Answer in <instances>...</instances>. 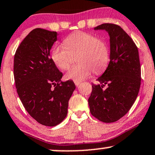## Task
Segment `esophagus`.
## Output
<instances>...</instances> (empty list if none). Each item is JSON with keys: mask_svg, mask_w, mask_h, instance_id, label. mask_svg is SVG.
Here are the masks:
<instances>
[{"mask_svg": "<svg viewBox=\"0 0 155 155\" xmlns=\"http://www.w3.org/2000/svg\"><path fill=\"white\" fill-rule=\"evenodd\" d=\"M74 84H75V85L76 86V87H78V86H79L80 84H81V82H80V81H74Z\"/></svg>", "mask_w": 155, "mask_h": 155, "instance_id": "obj_1", "label": "esophagus"}]
</instances>
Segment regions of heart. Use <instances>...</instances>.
Wrapping results in <instances>:
<instances>
[{"instance_id": "obj_1", "label": "heart", "mask_w": 155, "mask_h": 155, "mask_svg": "<svg viewBox=\"0 0 155 155\" xmlns=\"http://www.w3.org/2000/svg\"><path fill=\"white\" fill-rule=\"evenodd\" d=\"M63 45H55L51 52V59L55 66L62 70L70 66L72 56L78 54L79 64L71 68L65 75L68 80L81 81L91 73L100 74L107 67L110 50L105 41L97 39L90 33L78 31L63 40Z\"/></svg>"}]
</instances>
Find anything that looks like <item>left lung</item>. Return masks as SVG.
I'll use <instances>...</instances> for the list:
<instances>
[{
    "mask_svg": "<svg viewBox=\"0 0 155 155\" xmlns=\"http://www.w3.org/2000/svg\"><path fill=\"white\" fill-rule=\"evenodd\" d=\"M94 30H105L110 37V62L92 84L88 102L91 114L104 123H113L131 109L141 85L139 51L132 39L120 26L102 24ZM107 85L106 88L104 87Z\"/></svg>",
    "mask_w": 155,
    "mask_h": 155,
    "instance_id": "obj_1",
    "label": "left lung"
}]
</instances>
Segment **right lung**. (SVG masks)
I'll return each instance as SVG.
<instances>
[{
  "label": "right lung",
  "instance_id": "1",
  "mask_svg": "<svg viewBox=\"0 0 155 155\" xmlns=\"http://www.w3.org/2000/svg\"><path fill=\"white\" fill-rule=\"evenodd\" d=\"M58 35L56 31L33 29L14 55L18 95L29 114L46 126H57L66 118L68 100L76 88L73 81H61L63 74L50 58Z\"/></svg>",
  "mask_w": 155,
  "mask_h": 155
}]
</instances>
